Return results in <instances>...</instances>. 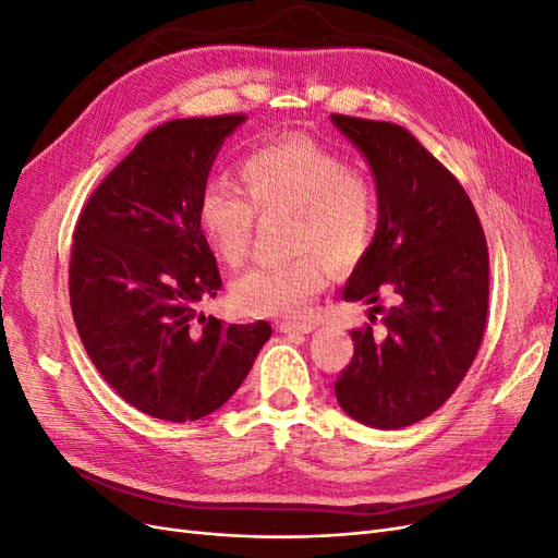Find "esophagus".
<instances>
[{
  "mask_svg": "<svg viewBox=\"0 0 558 558\" xmlns=\"http://www.w3.org/2000/svg\"><path fill=\"white\" fill-rule=\"evenodd\" d=\"M316 326L314 324H279L277 330L283 335H310Z\"/></svg>",
  "mask_w": 558,
  "mask_h": 558,
  "instance_id": "1",
  "label": "esophagus"
}]
</instances>
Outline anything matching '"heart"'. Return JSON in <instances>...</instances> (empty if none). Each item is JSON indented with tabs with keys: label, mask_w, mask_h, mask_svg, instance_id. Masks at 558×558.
<instances>
[{
	"label": "heart",
	"mask_w": 558,
	"mask_h": 558,
	"mask_svg": "<svg viewBox=\"0 0 558 558\" xmlns=\"http://www.w3.org/2000/svg\"><path fill=\"white\" fill-rule=\"evenodd\" d=\"M240 179L246 195L223 183L205 185L197 202L202 238L234 267L248 253L256 209L293 211L291 251L298 256L248 269L232 283V302L248 316L298 320L324 289L325 257L347 269L373 246L379 221L375 183L310 137H283L251 150Z\"/></svg>",
	"instance_id": "b5f03b06"
}]
</instances>
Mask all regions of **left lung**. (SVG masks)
<instances>
[{"instance_id": "8db88e82", "label": "left lung", "mask_w": 558, "mask_h": 558, "mask_svg": "<svg viewBox=\"0 0 558 558\" xmlns=\"http://www.w3.org/2000/svg\"><path fill=\"white\" fill-rule=\"evenodd\" d=\"M369 165L379 197L373 246L344 286L347 302L393 305L384 330H353L335 381L340 408L379 430L412 426L456 391L477 356L488 307V251L475 207L445 165L393 123L330 116ZM369 310V320H373Z\"/></svg>"}]
</instances>
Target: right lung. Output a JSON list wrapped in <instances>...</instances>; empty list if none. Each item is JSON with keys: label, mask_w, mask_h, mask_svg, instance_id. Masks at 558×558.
I'll use <instances>...</instances> for the list:
<instances>
[{"label": "right lung", "mask_w": 558, "mask_h": 558, "mask_svg": "<svg viewBox=\"0 0 558 558\" xmlns=\"http://www.w3.org/2000/svg\"><path fill=\"white\" fill-rule=\"evenodd\" d=\"M246 116L181 118L150 130L97 185L74 230L72 314L93 365L132 408L195 421L226 404L272 335L202 314L221 289L197 202Z\"/></svg>", "instance_id": "add662e5"}]
</instances>
